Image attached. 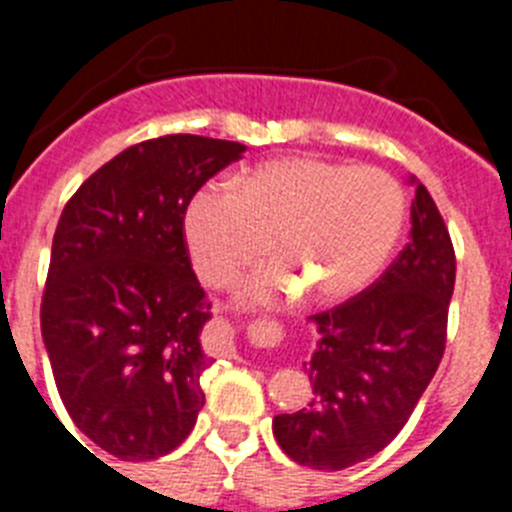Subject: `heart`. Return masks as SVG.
Instances as JSON below:
<instances>
[{"label": "heart", "instance_id": "heart-1", "mask_svg": "<svg viewBox=\"0 0 512 512\" xmlns=\"http://www.w3.org/2000/svg\"><path fill=\"white\" fill-rule=\"evenodd\" d=\"M405 194L387 171L289 156L246 171L238 194L205 187L184 212L189 256L210 287H228L271 251L282 266L248 279L246 305L282 295L341 302L379 274L400 238Z\"/></svg>", "mask_w": 512, "mask_h": 512}]
</instances>
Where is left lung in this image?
<instances>
[{
	"mask_svg": "<svg viewBox=\"0 0 512 512\" xmlns=\"http://www.w3.org/2000/svg\"><path fill=\"white\" fill-rule=\"evenodd\" d=\"M415 187L410 241L382 277L333 310L310 315L320 341L305 372L312 402L274 418L284 454L310 469L338 472L402 431L446 348L456 256L428 189Z\"/></svg>",
	"mask_w": 512,
	"mask_h": 512,
	"instance_id": "left-lung-1",
	"label": "left lung"
}]
</instances>
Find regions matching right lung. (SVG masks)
Wrapping results in <instances>:
<instances>
[{
  "instance_id": "right-lung-1",
  "label": "right lung",
  "mask_w": 512,
  "mask_h": 512,
  "mask_svg": "<svg viewBox=\"0 0 512 512\" xmlns=\"http://www.w3.org/2000/svg\"><path fill=\"white\" fill-rule=\"evenodd\" d=\"M243 151L202 135L143 140L94 171L61 212L43 343L76 428L122 461L174 451L205 405L210 302L189 261L184 212Z\"/></svg>"
}]
</instances>
